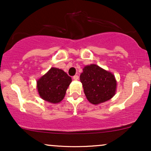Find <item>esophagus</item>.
Wrapping results in <instances>:
<instances>
[{
	"label": "esophagus",
	"instance_id": "34e87169",
	"mask_svg": "<svg viewBox=\"0 0 151 151\" xmlns=\"http://www.w3.org/2000/svg\"><path fill=\"white\" fill-rule=\"evenodd\" d=\"M73 79H74V80H78V79H79V76L74 75L73 77Z\"/></svg>",
	"mask_w": 151,
	"mask_h": 151
}]
</instances>
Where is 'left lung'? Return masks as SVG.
I'll return each instance as SVG.
<instances>
[{
	"label": "left lung",
	"mask_w": 151,
	"mask_h": 151,
	"mask_svg": "<svg viewBox=\"0 0 151 151\" xmlns=\"http://www.w3.org/2000/svg\"><path fill=\"white\" fill-rule=\"evenodd\" d=\"M80 81L86 99L92 104L108 101L116 93L117 84L114 75L96 65L84 67Z\"/></svg>",
	"instance_id": "1"
}]
</instances>
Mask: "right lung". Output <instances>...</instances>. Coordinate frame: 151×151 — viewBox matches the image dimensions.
<instances>
[{
  "mask_svg": "<svg viewBox=\"0 0 151 151\" xmlns=\"http://www.w3.org/2000/svg\"><path fill=\"white\" fill-rule=\"evenodd\" d=\"M72 78L60 69L52 67L37 81L40 96L50 103L58 104L63 99Z\"/></svg>",
  "mask_w": 151,
  "mask_h": 151,
  "instance_id": "1",
  "label": "right lung"
}]
</instances>
